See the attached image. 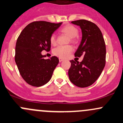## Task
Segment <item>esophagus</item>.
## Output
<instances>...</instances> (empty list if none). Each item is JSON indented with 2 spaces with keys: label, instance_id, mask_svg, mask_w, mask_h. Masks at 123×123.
Returning a JSON list of instances; mask_svg holds the SVG:
<instances>
[{
  "label": "esophagus",
  "instance_id": "1",
  "mask_svg": "<svg viewBox=\"0 0 123 123\" xmlns=\"http://www.w3.org/2000/svg\"><path fill=\"white\" fill-rule=\"evenodd\" d=\"M64 61V59H62V58H59V61L60 62H62V61Z\"/></svg>",
  "mask_w": 123,
  "mask_h": 123
}]
</instances>
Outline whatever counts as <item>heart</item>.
Masks as SVG:
<instances>
[{
	"mask_svg": "<svg viewBox=\"0 0 123 123\" xmlns=\"http://www.w3.org/2000/svg\"><path fill=\"white\" fill-rule=\"evenodd\" d=\"M60 32L63 34L67 35L70 37V41L73 43L77 42V36L79 34V30L76 26L72 25H67L66 26L62 27L60 30ZM50 43L52 45H55L56 43V38L55 35H52L50 37ZM73 47L71 46L67 45L64 46H58L56 47L53 51V53L55 55L59 57V58H64L69 55L70 53L72 52Z\"/></svg>",
	"mask_w": 123,
	"mask_h": 123,
	"instance_id": "heart-1",
	"label": "heart"
}]
</instances>
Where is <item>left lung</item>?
Here are the masks:
<instances>
[{
  "label": "left lung",
  "instance_id": "8db88e82",
  "mask_svg": "<svg viewBox=\"0 0 123 123\" xmlns=\"http://www.w3.org/2000/svg\"><path fill=\"white\" fill-rule=\"evenodd\" d=\"M71 23L79 26L82 30V40L74 55L83 56V59L80 62L70 61L69 79L77 86L85 88L97 80L105 66V43L100 29L94 23L86 20Z\"/></svg>",
  "mask_w": 123,
  "mask_h": 123
}]
</instances>
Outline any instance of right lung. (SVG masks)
Segmentation results:
<instances>
[{
	"label": "right lung",
	"mask_w": 123,
	"mask_h": 123,
	"mask_svg": "<svg viewBox=\"0 0 123 123\" xmlns=\"http://www.w3.org/2000/svg\"><path fill=\"white\" fill-rule=\"evenodd\" d=\"M61 24L34 21L27 25L18 37L15 61L20 75L28 84L39 87L50 80L59 59L56 56L45 59L41 52L50 50V37Z\"/></svg>",
	"instance_id": "1"
}]
</instances>
